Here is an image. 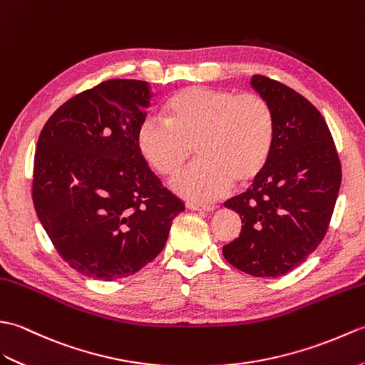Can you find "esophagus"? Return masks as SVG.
<instances>
[{
	"label": "esophagus",
	"instance_id": "obj_1",
	"mask_svg": "<svg viewBox=\"0 0 365 365\" xmlns=\"http://www.w3.org/2000/svg\"><path fill=\"white\" fill-rule=\"evenodd\" d=\"M185 206H187V209H190V210H205V212H212V210H215V206H210V205L187 203Z\"/></svg>",
	"mask_w": 365,
	"mask_h": 365
}]
</instances>
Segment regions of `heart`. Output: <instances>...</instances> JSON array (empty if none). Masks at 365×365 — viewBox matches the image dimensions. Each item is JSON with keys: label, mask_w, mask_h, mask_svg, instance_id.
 <instances>
[{"label": "heart", "mask_w": 365, "mask_h": 365, "mask_svg": "<svg viewBox=\"0 0 365 365\" xmlns=\"http://www.w3.org/2000/svg\"><path fill=\"white\" fill-rule=\"evenodd\" d=\"M164 117L143 118L135 142L143 159L164 176L180 172L195 147L200 160L172 181V189L187 200L215 201L232 180H256L270 159L274 115L259 95L185 87L167 100Z\"/></svg>", "instance_id": "1"}]
</instances>
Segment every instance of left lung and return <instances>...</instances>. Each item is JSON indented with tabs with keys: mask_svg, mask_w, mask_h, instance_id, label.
<instances>
[{
	"mask_svg": "<svg viewBox=\"0 0 365 365\" xmlns=\"http://www.w3.org/2000/svg\"><path fill=\"white\" fill-rule=\"evenodd\" d=\"M270 104L274 143L251 189L225 203L242 231L223 247L226 261L253 277L277 278L306 261L328 230L341 189V162L320 112L284 84L255 75Z\"/></svg>",
	"mask_w": 365,
	"mask_h": 365,
	"instance_id": "left-lung-1",
	"label": "left lung"
}]
</instances>
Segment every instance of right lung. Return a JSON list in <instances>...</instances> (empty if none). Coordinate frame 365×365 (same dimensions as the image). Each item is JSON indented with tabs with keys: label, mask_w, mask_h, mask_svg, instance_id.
<instances>
[{
	"label": "right lung",
	"mask_w": 365,
	"mask_h": 365,
	"mask_svg": "<svg viewBox=\"0 0 365 365\" xmlns=\"http://www.w3.org/2000/svg\"><path fill=\"white\" fill-rule=\"evenodd\" d=\"M151 98L145 81L110 79L63 103L38 135L37 217L63 261L87 278L139 272L184 210L137 147Z\"/></svg>",
	"instance_id": "add662e5"
}]
</instances>
